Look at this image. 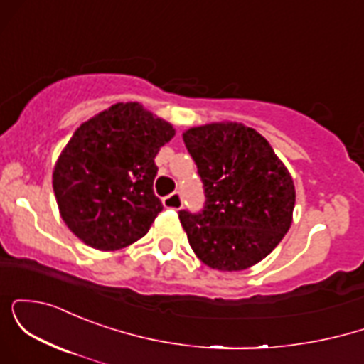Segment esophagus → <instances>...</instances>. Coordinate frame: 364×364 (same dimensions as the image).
<instances>
[{"label": "esophagus", "mask_w": 364, "mask_h": 364, "mask_svg": "<svg viewBox=\"0 0 364 364\" xmlns=\"http://www.w3.org/2000/svg\"><path fill=\"white\" fill-rule=\"evenodd\" d=\"M162 205L166 208H173V210H179V208L183 207V196L179 195L178 191H174V193L162 198Z\"/></svg>", "instance_id": "1"}]
</instances>
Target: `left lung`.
I'll list each match as a JSON object with an SVG mask.
<instances>
[{"label": "left lung", "mask_w": 364, "mask_h": 364, "mask_svg": "<svg viewBox=\"0 0 364 364\" xmlns=\"http://www.w3.org/2000/svg\"><path fill=\"white\" fill-rule=\"evenodd\" d=\"M205 191L198 214L179 210L188 241L210 269L258 263L289 231L296 190L289 171L257 129L224 121L183 133Z\"/></svg>", "instance_id": "8db88e82"}]
</instances>
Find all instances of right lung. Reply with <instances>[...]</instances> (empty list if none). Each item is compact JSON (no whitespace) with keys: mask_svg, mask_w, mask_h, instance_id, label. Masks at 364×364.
I'll use <instances>...</instances> for the list:
<instances>
[{"mask_svg":"<svg viewBox=\"0 0 364 364\" xmlns=\"http://www.w3.org/2000/svg\"><path fill=\"white\" fill-rule=\"evenodd\" d=\"M174 133L139 102L114 104L77 128L54 166L53 190L78 240L116 252L147 235L162 210L154 159Z\"/></svg>","mask_w":364,"mask_h":364,"instance_id":"1","label":"right lung"}]
</instances>
